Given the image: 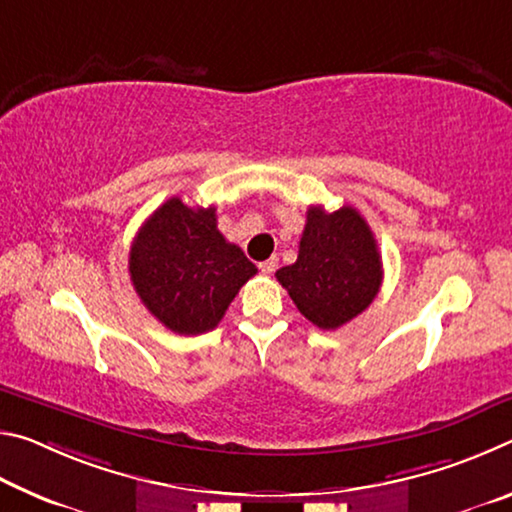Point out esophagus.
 Listing matches in <instances>:
<instances>
[{
  "label": "esophagus",
  "instance_id": "obj_1",
  "mask_svg": "<svg viewBox=\"0 0 512 512\" xmlns=\"http://www.w3.org/2000/svg\"><path fill=\"white\" fill-rule=\"evenodd\" d=\"M275 268H277V259L275 257L273 259H266V262L259 264V271H262L264 275H271Z\"/></svg>",
  "mask_w": 512,
  "mask_h": 512
}]
</instances>
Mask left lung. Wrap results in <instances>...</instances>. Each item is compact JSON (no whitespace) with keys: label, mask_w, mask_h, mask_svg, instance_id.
Instances as JSON below:
<instances>
[{"label":"left lung","mask_w":512,"mask_h":512,"mask_svg":"<svg viewBox=\"0 0 512 512\" xmlns=\"http://www.w3.org/2000/svg\"><path fill=\"white\" fill-rule=\"evenodd\" d=\"M381 255L366 219L350 205L307 210L296 264L275 273L300 314L320 329H339L379 293Z\"/></svg>","instance_id":"left-lung-1"}]
</instances>
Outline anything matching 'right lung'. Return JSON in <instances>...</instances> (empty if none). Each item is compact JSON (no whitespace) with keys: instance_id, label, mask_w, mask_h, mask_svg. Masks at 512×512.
<instances>
[{"instance_id":"right-lung-1","label":"right lung","mask_w":512,"mask_h":512,"mask_svg":"<svg viewBox=\"0 0 512 512\" xmlns=\"http://www.w3.org/2000/svg\"><path fill=\"white\" fill-rule=\"evenodd\" d=\"M144 307L176 334L210 332L239 289L257 273L216 228V207H189L173 196L137 232L128 257Z\"/></svg>"}]
</instances>
